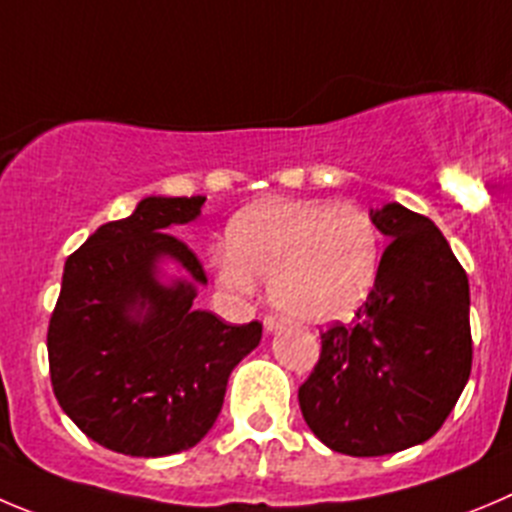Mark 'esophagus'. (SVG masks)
I'll return each mask as SVG.
<instances>
[{
	"label": "esophagus",
	"instance_id": "1",
	"mask_svg": "<svg viewBox=\"0 0 512 512\" xmlns=\"http://www.w3.org/2000/svg\"><path fill=\"white\" fill-rule=\"evenodd\" d=\"M280 328H285V321L280 318V315H265V331L275 333L280 331Z\"/></svg>",
	"mask_w": 512,
	"mask_h": 512
}]
</instances>
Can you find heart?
<instances>
[{
  "label": "heart",
  "mask_w": 512,
  "mask_h": 512,
  "mask_svg": "<svg viewBox=\"0 0 512 512\" xmlns=\"http://www.w3.org/2000/svg\"><path fill=\"white\" fill-rule=\"evenodd\" d=\"M214 270L234 293H252L255 275L270 280V298L283 313L328 323L369 295L379 270V229L353 204L265 202L234 219Z\"/></svg>",
  "instance_id": "heart-1"
}]
</instances>
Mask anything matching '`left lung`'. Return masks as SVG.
<instances>
[{
  "label": "left lung",
  "instance_id": "1",
  "mask_svg": "<svg viewBox=\"0 0 512 512\" xmlns=\"http://www.w3.org/2000/svg\"><path fill=\"white\" fill-rule=\"evenodd\" d=\"M371 219L389 237L374 288L351 323L321 331V358L298 389L315 437L351 457L427 442L472 369L470 285L444 234L396 202Z\"/></svg>",
  "mask_w": 512,
  "mask_h": 512
}]
</instances>
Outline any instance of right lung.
Masks as SVG:
<instances>
[{"label":"right lung","mask_w":512,"mask_h":512,"mask_svg":"<svg viewBox=\"0 0 512 512\" xmlns=\"http://www.w3.org/2000/svg\"><path fill=\"white\" fill-rule=\"evenodd\" d=\"M204 197H146L95 229L65 262L47 328L57 404L83 434L131 457L189 450L217 422L232 369L260 343L257 321L229 326L191 308L207 283L197 255L169 232L202 212ZM171 256L191 281L161 286Z\"/></svg>","instance_id":"add662e5"}]
</instances>
